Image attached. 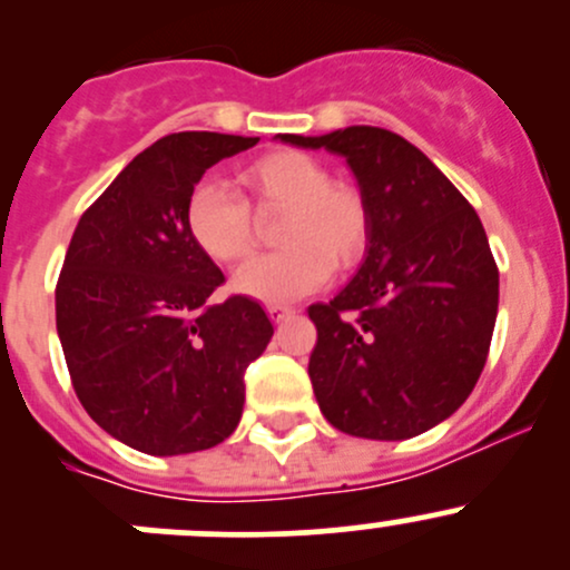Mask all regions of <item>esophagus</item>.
I'll return each instance as SVG.
<instances>
[{
    "mask_svg": "<svg viewBox=\"0 0 570 570\" xmlns=\"http://www.w3.org/2000/svg\"><path fill=\"white\" fill-rule=\"evenodd\" d=\"M267 312H269V317H273L275 322H284V320L295 317V308H292V306H281V303H273V306H267Z\"/></svg>",
    "mask_w": 570,
    "mask_h": 570,
    "instance_id": "34e87169",
    "label": "esophagus"
}]
</instances>
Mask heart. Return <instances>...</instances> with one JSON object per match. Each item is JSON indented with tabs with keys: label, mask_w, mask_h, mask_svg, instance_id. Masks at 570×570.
Instances as JSON below:
<instances>
[{
	"label": "heart",
	"mask_w": 570,
	"mask_h": 570,
	"mask_svg": "<svg viewBox=\"0 0 570 570\" xmlns=\"http://www.w3.org/2000/svg\"><path fill=\"white\" fill-rule=\"evenodd\" d=\"M258 209H284L278 253L250 258L234 289L264 303L295 301L320 289L336 269L361 262L370 245V209L364 195L301 151H273L239 170ZM184 226L206 258L234 264L253 245L250 209L217 178L195 184L184 204Z\"/></svg>",
	"instance_id": "b5f03b06"
}]
</instances>
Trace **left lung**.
Listing matches in <instances>:
<instances>
[{
    "mask_svg": "<svg viewBox=\"0 0 570 570\" xmlns=\"http://www.w3.org/2000/svg\"><path fill=\"white\" fill-rule=\"evenodd\" d=\"M347 163L370 209L364 262L331 303H314V396L347 435L405 441L450 419L480 381L499 308L485 228L405 137L347 126L275 135Z\"/></svg>",
    "mask_w": 570,
    "mask_h": 570,
    "instance_id": "obj_1",
    "label": "left lung"
}]
</instances>
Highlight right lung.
<instances>
[{"label": "right lung", "mask_w": 570, "mask_h": 570, "mask_svg": "<svg viewBox=\"0 0 570 570\" xmlns=\"http://www.w3.org/2000/svg\"><path fill=\"white\" fill-rule=\"evenodd\" d=\"M258 137L178 131L137 154L73 232L57 281V336L73 392L101 430L157 458L212 450L237 430L245 370L273 322L195 248L184 204Z\"/></svg>", "instance_id": "add662e5"}]
</instances>
